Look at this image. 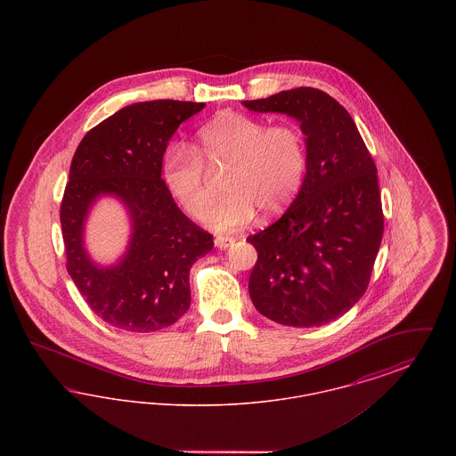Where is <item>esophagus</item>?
<instances>
[{
	"mask_svg": "<svg viewBox=\"0 0 456 456\" xmlns=\"http://www.w3.org/2000/svg\"><path fill=\"white\" fill-rule=\"evenodd\" d=\"M234 242H236V239L231 238V236H217L216 238V246L220 248V249H225V248L232 246Z\"/></svg>",
	"mask_w": 456,
	"mask_h": 456,
	"instance_id": "1",
	"label": "esophagus"
}]
</instances>
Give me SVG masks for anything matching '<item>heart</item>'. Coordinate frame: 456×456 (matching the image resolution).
Segmentation results:
<instances>
[{
    "mask_svg": "<svg viewBox=\"0 0 456 456\" xmlns=\"http://www.w3.org/2000/svg\"><path fill=\"white\" fill-rule=\"evenodd\" d=\"M309 164L307 143L299 126H266L258 118L224 110L196 131L193 149L174 145L164 157L162 177L177 205L198 217L211 194L204 167L227 168L228 191L201 220L217 231L248 227L258 210L275 216L285 210L303 188Z\"/></svg>",
    "mask_w": 456,
    "mask_h": 456,
    "instance_id": "1",
    "label": "heart"
}]
</instances>
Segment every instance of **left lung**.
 <instances>
[{
    "instance_id": "obj_1",
    "label": "left lung",
    "mask_w": 456,
    "mask_h": 456,
    "mask_svg": "<svg viewBox=\"0 0 456 456\" xmlns=\"http://www.w3.org/2000/svg\"><path fill=\"white\" fill-rule=\"evenodd\" d=\"M242 106L296 118L309 153L297 198L248 238L258 253L249 297L281 325H325L346 314L370 281L385 227L376 164L347 109L320 88L283 90Z\"/></svg>"
}]
</instances>
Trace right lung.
Instances as JSON below:
<instances>
[{"instance_id":"1","label":"right lung","mask_w":456,"mask_h":456,"mask_svg":"<svg viewBox=\"0 0 456 456\" xmlns=\"http://www.w3.org/2000/svg\"><path fill=\"white\" fill-rule=\"evenodd\" d=\"M203 102L151 101L114 112L82 138L61 200L66 270L88 307L108 325L151 333L175 323L190 307V270L214 248V236L174 203L162 157L183 121ZM101 194L121 197L131 210V248L116 267L87 260L81 232Z\"/></svg>"}]
</instances>
